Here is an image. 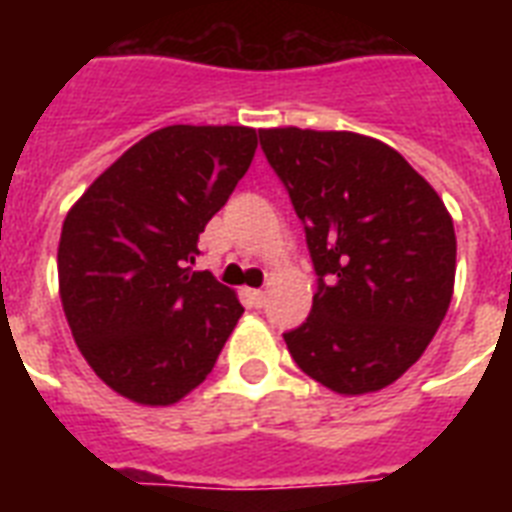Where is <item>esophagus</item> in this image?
Masks as SVG:
<instances>
[{
  "mask_svg": "<svg viewBox=\"0 0 512 512\" xmlns=\"http://www.w3.org/2000/svg\"><path fill=\"white\" fill-rule=\"evenodd\" d=\"M247 297H249V303L255 305V308H263L265 300H268V295H265L263 289H249Z\"/></svg>",
  "mask_w": 512,
  "mask_h": 512,
  "instance_id": "1",
  "label": "esophagus"
}]
</instances>
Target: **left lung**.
Segmentation results:
<instances>
[{"label": "left lung", "mask_w": 512, "mask_h": 512, "mask_svg": "<svg viewBox=\"0 0 512 512\" xmlns=\"http://www.w3.org/2000/svg\"><path fill=\"white\" fill-rule=\"evenodd\" d=\"M260 146L319 273L311 316L284 335L289 353L340 396L388 388L425 353L452 303L449 209L382 140L273 127L260 130Z\"/></svg>", "instance_id": "left-lung-1"}]
</instances>
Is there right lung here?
Listing matches in <instances>:
<instances>
[{"label": "right lung", "mask_w": 512, "mask_h": 512, "mask_svg": "<svg viewBox=\"0 0 512 512\" xmlns=\"http://www.w3.org/2000/svg\"><path fill=\"white\" fill-rule=\"evenodd\" d=\"M255 148L252 127L172 124L124 151L68 209L60 303L92 372L119 396L177 404L239 324L236 292L191 265Z\"/></svg>", "instance_id": "right-lung-1"}]
</instances>
